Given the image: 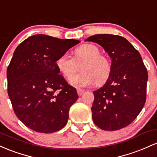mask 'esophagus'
<instances>
[{
    "mask_svg": "<svg viewBox=\"0 0 157 157\" xmlns=\"http://www.w3.org/2000/svg\"><path fill=\"white\" fill-rule=\"evenodd\" d=\"M77 93H78V96H81L84 93V90H82V89H78L77 90Z\"/></svg>",
    "mask_w": 157,
    "mask_h": 157,
    "instance_id": "1",
    "label": "esophagus"
}]
</instances>
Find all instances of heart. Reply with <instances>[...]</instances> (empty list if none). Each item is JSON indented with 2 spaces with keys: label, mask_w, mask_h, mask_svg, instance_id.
<instances>
[{
  "label": "heart",
  "mask_w": 157,
  "mask_h": 157,
  "mask_svg": "<svg viewBox=\"0 0 157 157\" xmlns=\"http://www.w3.org/2000/svg\"><path fill=\"white\" fill-rule=\"evenodd\" d=\"M74 59L68 54L60 56L56 60V67L60 73L66 78H70L76 69V64L82 63L80 70L82 73L74 76L70 84L76 88H83L92 85L96 81L98 84L105 82L111 70L110 61L100 55L97 46L91 44H83L74 51Z\"/></svg>",
  "instance_id": "obj_1"
}]
</instances>
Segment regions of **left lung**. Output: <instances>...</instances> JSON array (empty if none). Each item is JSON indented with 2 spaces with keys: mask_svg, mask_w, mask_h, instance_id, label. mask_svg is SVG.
Returning a JSON list of instances; mask_svg holds the SVG:
<instances>
[{
  "mask_svg": "<svg viewBox=\"0 0 157 157\" xmlns=\"http://www.w3.org/2000/svg\"><path fill=\"white\" fill-rule=\"evenodd\" d=\"M85 41L101 46L112 59L107 82L93 91V122L105 131L121 129L134 120L145 105L147 69L140 52L123 37L98 34Z\"/></svg>",
  "mask_w": 157,
  "mask_h": 157,
  "instance_id": "left-lung-1",
  "label": "left lung"
}]
</instances>
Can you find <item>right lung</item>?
I'll use <instances>...</instances> for the list:
<instances>
[{
    "mask_svg": "<svg viewBox=\"0 0 157 157\" xmlns=\"http://www.w3.org/2000/svg\"><path fill=\"white\" fill-rule=\"evenodd\" d=\"M78 43L38 34L15 49L6 71L8 95L15 115L33 131L53 133L67 123L70 107L78 96L60 75L56 62Z\"/></svg>",
    "mask_w": 157,
    "mask_h": 157,
    "instance_id": "add662e5",
    "label": "right lung"
}]
</instances>
